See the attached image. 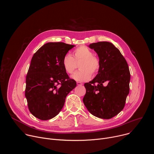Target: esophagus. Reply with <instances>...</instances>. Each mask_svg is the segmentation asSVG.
Segmentation results:
<instances>
[{
  "mask_svg": "<svg viewBox=\"0 0 154 154\" xmlns=\"http://www.w3.org/2000/svg\"><path fill=\"white\" fill-rule=\"evenodd\" d=\"M77 85L78 86H81V85H83V83H82V82H77Z\"/></svg>",
  "mask_w": 154,
  "mask_h": 154,
  "instance_id": "esophagus-1",
  "label": "esophagus"
}]
</instances>
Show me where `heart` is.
<instances>
[{
	"instance_id": "b5f03b06",
	"label": "heart",
	"mask_w": 154,
	"mask_h": 154,
	"mask_svg": "<svg viewBox=\"0 0 154 154\" xmlns=\"http://www.w3.org/2000/svg\"><path fill=\"white\" fill-rule=\"evenodd\" d=\"M74 58L70 54L64 55L62 60V64L65 71L68 74H73L77 68L76 62L79 64V71L76 72L72 77L80 82L89 80L91 74L95 75L99 71L101 62L99 57L93 55V52L88 48L82 46L74 51Z\"/></svg>"
}]
</instances>
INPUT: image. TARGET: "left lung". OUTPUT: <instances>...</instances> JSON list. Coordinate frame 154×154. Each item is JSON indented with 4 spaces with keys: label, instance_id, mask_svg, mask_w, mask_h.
Returning a JSON list of instances; mask_svg holds the SVG:
<instances>
[{
    "label": "left lung",
    "instance_id": "1",
    "mask_svg": "<svg viewBox=\"0 0 154 154\" xmlns=\"http://www.w3.org/2000/svg\"><path fill=\"white\" fill-rule=\"evenodd\" d=\"M90 48L97 54L101 66L96 77L85 83L86 94L83 101L93 115L110 119L125 106L130 89L128 66L119 49L111 42L92 43Z\"/></svg>",
    "mask_w": 154,
    "mask_h": 154
}]
</instances>
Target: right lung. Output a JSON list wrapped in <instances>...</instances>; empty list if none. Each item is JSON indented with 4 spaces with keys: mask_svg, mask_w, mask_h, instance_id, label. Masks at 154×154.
I'll return each instance as SVG.
<instances>
[{
    "mask_svg": "<svg viewBox=\"0 0 154 154\" xmlns=\"http://www.w3.org/2000/svg\"><path fill=\"white\" fill-rule=\"evenodd\" d=\"M75 46L48 42L33 55L26 76L25 96L30 112L41 120L56 116L76 82L63 68L64 55Z\"/></svg>",
    "mask_w": 154,
    "mask_h": 154,
    "instance_id": "1",
    "label": "right lung"
}]
</instances>
